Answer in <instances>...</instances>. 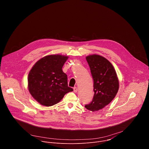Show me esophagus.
Here are the masks:
<instances>
[{"instance_id": "1", "label": "esophagus", "mask_w": 149, "mask_h": 149, "mask_svg": "<svg viewBox=\"0 0 149 149\" xmlns=\"http://www.w3.org/2000/svg\"><path fill=\"white\" fill-rule=\"evenodd\" d=\"M73 91L74 93H77V88L76 87H73Z\"/></svg>"}]
</instances>
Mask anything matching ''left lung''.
<instances>
[{
    "label": "left lung",
    "mask_w": 149,
    "mask_h": 149,
    "mask_svg": "<svg viewBox=\"0 0 149 149\" xmlns=\"http://www.w3.org/2000/svg\"><path fill=\"white\" fill-rule=\"evenodd\" d=\"M93 79L94 96L85 108L91 111L102 109L115 98L119 89V81L112 64L105 58L93 55L86 57Z\"/></svg>",
    "instance_id": "1"
}]
</instances>
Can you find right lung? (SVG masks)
<instances>
[{"instance_id": "add662e5", "label": "right lung", "mask_w": 149, "mask_h": 149, "mask_svg": "<svg viewBox=\"0 0 149 149\" xmlns=\"http://www.w3.org/2000/svg\"><path fill=\"white\" fill-rule=\"evenodd\" d=\"M68 58L60 55L46 56L31 69L28 78L29 90L41 105L52 106L73 90L68 87L67 75L62 69Z\"/></svg>"}]
</instances>
